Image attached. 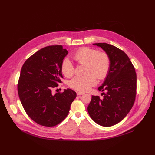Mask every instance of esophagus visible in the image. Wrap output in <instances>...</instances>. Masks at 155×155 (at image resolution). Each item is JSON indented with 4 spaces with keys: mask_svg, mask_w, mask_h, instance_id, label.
Wrapping results in <instances>:
<instances>
[{
    "mask_svg": "<svg viewBox=\"0 0 155 155\" xmlns=\"http://www.w3.org/2000/svg\"><path fill=\"white\" fill-rule=\"evenodd\" d=\"M77 95H84V93H83V92H78L77 93Z\"/></svg>",
    "mask_w": 155,
    "mask_h": 155,
    "instance_id": "1",
    "label": "esophagus"
}]
</instances>
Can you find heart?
<instances>
[{
	"mask_svg": "<svg viewBox=\"0 0 155 155\" xmlns=\"http://www.w3.org/2000/svg\"><path fill=\"white\" fill-rule=\"evenodd\" d=\"M78 64H85L84 76H77L70 80L69 85L80 92H86L97 84V77L104 79L108 75L110 67L109 56L105 52H98L95 49L84 47L79 49L73 55ZM63 74L68 78L74 74L75 68L68 58H65L61 66Z\"/></svg>",
	"mask_w": 155,
	"mask_h": 155,
	"instance_id": "1",
	"label": "heart"
}]
</instances>
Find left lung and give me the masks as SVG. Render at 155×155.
Masks as SVG:
<instances>
[{
  "instance_id": "1",
  "label": "left lung",
  "mask_w": 155,
  "mask_h": 155,
  "mask_svg": "<svg viewBox=\"0 0 155 155\" xmlns=\"http://www.w3.org/2000/svg\"><path fill=\"white\" fill-rule=\"evenodd\" d=\"M101 47L109 56L110 67L99 91H106L104 98L92 96L87 110L91 119L102 126L110 127L123 120L134 104L136 94V74L127 55L111 45L100 43Z\"/></svg>"
}]
</instances>
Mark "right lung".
<instances>
[{"label":"right lung","instance_id":"1","mask_svg":"<svg viewBox=\"0 0 155 155\" xmlns=\"http://www.w3.org/2000/svg\"><path fill=\"white\" fill-rule=\"evenodd\" d=\"M61 45L41 49L22 65L18 85L21 102L29 117L36 123L52 127L68 115L77 94L71 89L53 95V88L63 78L61 63L68 54Z\"/></svg>","mask_w":155,"mask_h":155}]
</instances>
